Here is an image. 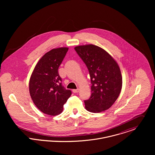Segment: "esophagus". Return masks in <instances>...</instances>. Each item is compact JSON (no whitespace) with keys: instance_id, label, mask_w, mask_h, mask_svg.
<instances>
[{"instance_id":"1","label":"esophagus","mask_w":155,"mask_h":155,"mask_svg":"<svg viewBox=\"0 0 155 155\" xmlns=\"http://www.w3.org/2000/svg\"><path fill=\"white\" fill-rule=\"evenodd\" d=\"M79 91V89H73V92L74 93H78Z\"/></svg>"}]
</instances>
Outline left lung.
<instances>
[{"instance_id": "left-lung-1", "label": "left lung", "mask_w": 155, "mask_h": 155, "mask_svg": "<svg viewBox=\"0 0 155 155\" xmlns=\"http://www.w3.org/2000/svg\"><path fill=\"white\" fill-rule=\"evenodd\" d=\"M74 50L88 69L91 95L85 100V109L100 113L109 109L118 98L122 86L120 68L110 55L94 45L78 46Z\"/></svg>"}]
</instances>
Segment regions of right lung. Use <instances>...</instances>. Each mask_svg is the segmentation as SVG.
<instances>
[{
	"label": "right lung",
	"mask_w": 155,
	"mask_h": 155,
	"mask_svg": "<svg viewBox=\"0 0 155 155\" xmlns=\"http://www.w3.org/2000/svg\"><path fill=\"white\" fill-rule=\"evenodd\" d=\"M68 48L53 49L46 52L35 67L29 82V91L35 106L44 113L56 116L71 91L62 85L58 68L66 56Z\"/></svg>",
	"instance_id": "obj_1"
}]
</instances>
